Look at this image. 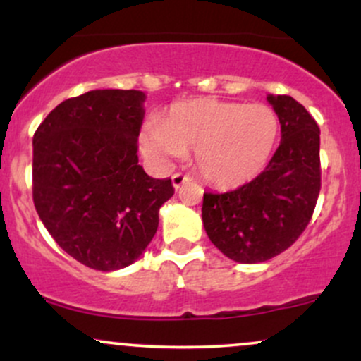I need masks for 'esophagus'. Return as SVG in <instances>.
<instances>
[{
    "label": "esophagus",
    "mask_w": 361,
    "mask_h": 361,
    "mask_svg": "<svg viewBox=\"0 0 361 361\" xmlns=\"http://www.w3.org/2000/svg\"><path fill=\"white\" fill-rule=\"evenodd\" d=\"M171 180H173V186H175V188L178 190V188H180L181 185H183V183H186V181H188V176L183 175V173H175V175H173Z\"/></svg>",
    "instance_id": "34e87169"
}]
</instances>
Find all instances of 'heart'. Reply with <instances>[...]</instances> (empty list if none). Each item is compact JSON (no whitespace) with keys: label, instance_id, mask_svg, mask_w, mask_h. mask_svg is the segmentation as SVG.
<instances>
[{"label":"heart","instance_id":"heart-1","mask_svg":"<svg viewBox=\"0 0 361 361\" xmlns=\"http://www.w3.org/2000/svg\"><path fill=\"white\" fill-rule=\"evenodd\" d=\"M279 134L280 122L271 106L197 98L175 103L159 123H147L140 146L159 163L195 151L198 173L207 183L233 190L263 171Z\"/></svg>","mask_w":361,"mask_h":361}]
</instances>
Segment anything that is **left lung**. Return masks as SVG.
Here are the masks:
<instances>
[{"label": "left lung", "mask_w": 361, "mask_h": 361, "mask_svg": "<svg viewBox=\"0 0 361 361\" xmlns=\"http://www.w3.org/2000/svg\"><path fill=\"white\" fill-rule=\"evenodd\" d=\"M281 142L255 180L226 193H204L209 239L238 263H261L288 250L312 219L321 192L319 130L312 115L288 94H268Z\"/></svg>", "instance_id": "1"}]
</instances>
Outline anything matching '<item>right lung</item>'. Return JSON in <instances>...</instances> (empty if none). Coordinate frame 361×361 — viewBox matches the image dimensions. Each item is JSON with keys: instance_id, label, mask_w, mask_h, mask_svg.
<instances>
[{"instance_id": "right-lung-1", "label": "right lung", "mask_w": 361, "mask_h": 361, "mask_svg": "<svg viewBox=\"0 0 361 361\" xmlns=\"http://www.w3.org/2000/svg\"><path fill=\"white\" fill-rule=\"evenodd\" d=\"M146 100L137 90H93L59 103L34 134L32 195L54 241L85 267L134 263L154 238L169 178L146 175L137 137Z\"/></svg>"}]
</instances>
